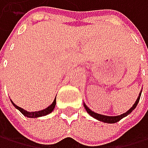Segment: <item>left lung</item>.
<instances>
[{
	"label": "left lung",
	"mask_w": 148,
	"mask_h": 148,
	"mask_svg": "<svg viewBox=\"0 0 148 148\" xmlns=\"http://www.w3.org/2000/svg\"><path fill=\"white\" fill-rule=\"evenodd\" d=\"M140 96H141V93L139 94V95H138L137 97V99L136 101V103L134 104V106H133L127 112H125L122 114H120V116H104V114H97V113H95L93 112L91 109H89L86 105L84 104V106L85 108V110H86V112L90 114L91 116H93L94 118L97 119V120H99V121H102V122H104V123H107V124H114V123H116L118 122V121H120L122 118H124L125 116H128V114L130 113H132V111L134 110V109L136 107L137 104H138V102H139V99H140Z\"/></svg>",
	"instance_id": "1"
}]
</instances>
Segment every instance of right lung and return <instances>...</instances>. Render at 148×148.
Listing matches in <instances>:
<instances>
[{"mask_svg":"<svg viewBox=\"0 0 148 148\" xmlns=\"http://www.w3.org/2000/svg\"><path fill=\"white\" fill-rule=\"evenodd\" d=\"M12 105H13L14 106H15V108H17L18 110H19L21 113H22L24 116H27V117H30V118H35V117H40V116H46V114H50V113H51V112L53 110L54 107H55V105H56V97L54 98V100H53V104H52L51 106H49L47 108L43 109V110L37 111V112H27L26 110H24V109H23V108H21L20 106H16L12 101Z\"/></svg>","mask_w":148,"mask_h":148,"instance_id":"1","label":"right lung"}]
</instances>
